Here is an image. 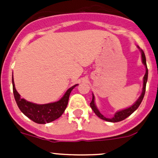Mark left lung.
<instances>
[{"label": "left lung", "instance_id": "8db88e82", "mask_svg": "<svg viewBox=\"0 0 158 158\" xmlns=\"http://www.w3.org/2000/svg\"><path fill=\"white\" fill-rule=\"evenodd\" d=\"M141 52H142V62L146 65V74H145L144 77H143V88H142V93L141 94L140 97L138 99L136 102L135 103V104L131 106V107H128V108H126V109L122 110V111H119L118 112H116L115 114V115L112 117V118H106L104 115H102L101 113L98 111V109L96 108V105H95V102H94V96L93 95V100H92L91 103H90V107H92V109L93 110V111L95 112L96 115L98 117H100V118L104 119V120L108 121V122H112V123H116L119 122V121H122L123 119H125L126 118H127L129 115H131L135 110L139 107V105L142 103V100H143V97L145 96V93H146V82H147V78H148V69H147V65H146V56H145L144 51L141 50Z\"/></svg>", "mask_w": 158, "mask_h": 158}]
</instances>
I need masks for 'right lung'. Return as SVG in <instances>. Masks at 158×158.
I'll list each match as a JSON object with an SVG mask.
<instances>
[{"mask_svg": "<svg viewBox=\"0 0 158 158\" xmlns=\"http://www.w3.org/2000/svg\"><path fill=\"white\" fill-rule=\"evenodd\" d=\"M76 85H75L68 89L63 97L58 101L47 104H36L20 98V95L18 93L15 88L12 75V89L18 107L27 118L36 123L40 124H45L52 122L63 114L68 104L69 94L73 89L76 87Z\"/></svg>", "mask_w": 158, "mask_h": 158, "instance_id": "add662e5", "label": "right lung"}]
</instances>
